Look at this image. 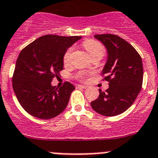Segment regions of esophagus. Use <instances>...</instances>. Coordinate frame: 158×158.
<instances>
[{"instance_id": "34e87169", "label": "esophagus", "mask_w": 158, "mask_h": 158, "mask_svg": "<svg viewBox=\"0 0 158 158\" xmlns=\"http://www.w3.org/2000/svg\"><path fill=\"white\" fill-rule=\"evenodd\" d=\"M77 88H81V89H86L87 86L86 85H78Z\"/></svg>"}]
</instances>
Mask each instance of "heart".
<instances>
[{"label": "heart", "instance_id": "obj_1", "mask_svg": "<svg viewBox=\"0 0 158 158\" xmlns=\"http://www.w3.org/2000/svg\"><path fill=\"white\" fill-rule=\"evenodd\" d=\"M84 48L85 49L89 56L91 58H95V57H102L104 54V47L101 43L98 41L93 40H88L84 42L83 43ZM73 48H69L67 50L66 52L65 53L63 57L64 63H68L70 60L71 55H72Z\"/></svg>", "mask_w": 158, "mask_h": 158}]
</instances>
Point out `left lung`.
Segmentation results:
<instances>
[{"label": "left lung", "instance_id": "obj_1", "mask_svg": "<svg viewBox=\"0 0 158 158\" xmlns=\"http://www.w3.org/2000/svg\"><path fill=\"white\" fill-rule=\"evenodd\" d=\"M107 50V61L102 70L109 81L106 92L99 89L98 98L91 102L93 109L104 116H115L129 108L140 93L143 66L139 54L129 43L115 35H94Z\"/></svg>", "mask_w": 158, "mask_h": 158}]
</instances>
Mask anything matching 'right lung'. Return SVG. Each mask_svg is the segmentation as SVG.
<instances>
[{
  "instance_id": "obj_1",
  "label": "right lung",
  "mask_w": 158,
  "mask_h": 158,
  "mask_svg": "<svg viewBox=\"0 0 158 158\" xmlns=\"http://www.w3.org/2000/svg\"><path fill=\"white\" fill-rule=\"evenodd\" d=\"M81 39V36L47 35L19 53L12 88L20 105L32 116L50 119L65 109L75 87L65 82L57 88L51 81L63 69V57L68 48Z\"/></svg>"
}]
</instances>
